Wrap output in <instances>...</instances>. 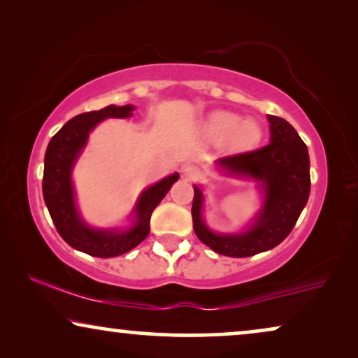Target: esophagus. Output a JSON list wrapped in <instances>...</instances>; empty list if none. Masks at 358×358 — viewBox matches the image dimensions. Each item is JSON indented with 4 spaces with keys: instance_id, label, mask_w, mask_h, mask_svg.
<instances>
[{
    "instance_id": "34e87169",
    "label": "esophagus",
    "mask_w": 358,
    "mask_h": 358,
    "mask_svg": "<svg viewBox=\"0 0 358 358\" xmlns=\"http://www.w3.org/2000/svg\"><path fill=\"white\" fill-rule=\"evenodd\" d=\"M182 176L189 180H195L200 178V169L194 164H185L182 166Z\"/></svg>"
}]
</instances>
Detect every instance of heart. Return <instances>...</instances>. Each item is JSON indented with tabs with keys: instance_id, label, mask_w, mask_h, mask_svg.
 Wrapping results in <instances>:
<instances>
[{
	"instance_id": "obj_1",
	"label": "heart",
	"mask_w": 358,
	"mask_h": 358,
	"mask_svg": "<svg viewBox=\"0 0 358 358\" xmlns=\"http://www.w3.org/2000/svg\"><path fill=\"white\" fill-rule=\"evenodd\" d=\"M207 135L215 141H229L236 150L252 148L261 138V129L256 122L243 120L231 112H215L207 122Z\"/></svg>"
}]
</instances>
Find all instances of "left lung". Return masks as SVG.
I'll use <instances>...</instances> for the list:
<instances>
[{"label": "left lung", "instance_id": "1", "mask_svg": "<svg viewBox=\"0 0 358 358\" xmlns=\"http://www.w3.org/2000/svg\"><path fill=\"white\" fill-rule=\"evenodd\" d=\"M271 143L246 153L218 159L233 174L262 180L264 210L256 224L243 234H215L202 222V192L194 187V231L203 244L228 257H251L280 244L295 227L310 197V156L305 141L287 120L267 115Z\"/></svg>", "mask_w": 358, "mask_h": 358}]
</instances>
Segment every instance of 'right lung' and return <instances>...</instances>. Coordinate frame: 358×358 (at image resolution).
Returning <instances> with one entry per match:
<instances>
[{"label":"right lung","mask_w":358,"mask_h":358,"mask_svg":"<svg viewBox=\"0 0 358 358\" xmlns=\"http://www.w3.org/2000/svg\"><path fill=\"white\" fill-rule=\"evenodd\" d=\"M134 106H107L101 110L85 112L68 120L55 135L45 151V164H43L42 192L43 200L50 213L52 222L57 231L71 248L83 251L94 257H117L131 251L138 246L150 233V218L153 210L164 199L176 180L178 174L169 176L161 182L146 189L136 203V223L135 227L124 233L97 231L87 228L80 220L76 212L75 199H73L71 168L86 145L87 135L101 120L107 117L131 115Z\"/></svg>","instance_id":"1"}]
</instances>
